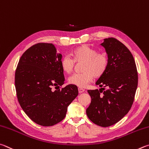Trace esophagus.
I'll list each match as a JSON object with an SVG mask.
<instances>
[{"mask_svg": "<svg viewBox=\"0 0 149 149\" xmlns=\"http://www.w3.org/2000/svg\"><path fill=\"white\" fill-rule=\"evenodd\" d=\"M79 92L80 93H83L84 92V89H83V88H79Z\"/></svg>", "mask_w": 149, "mask_h": 149, "instance_id": "obj_1", "label": "esophagus"}]
</instances>
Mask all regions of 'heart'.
Listing matches in <instances>:
<instances>
[{
    "instance_id": "obj_1",
    "label": "heart",
    "mask_w": 149,
    "mask_h": 149,
    "mask_svg": "<svg viewBox=\"0 0 149 149\" xmlns=\"http://www.w3.org/2000/svg\"><path fill=\"white\" fill-rule=\"evenodd\" d=\"M73 59L69 56H64L60 65L65 72L69 74L74 67V62H83L82 73L70 76L68 81L69 84L78 87L84 88L93 80V78H100L105 72L109 65L108 57L105 54L97 53L96 49L82 45L77 47L72 52Z\"/></svg>"
}]
</instances>
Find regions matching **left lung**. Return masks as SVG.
Returning <instances> with one entry per match:
<instances>
[{"label": "left lung", "instance_id": "1", "mask_svg": "<svg viewBox=\"0 0 149 149\" xmlns=\"http://www.w3.org/2000/svg\"><path fill=\"white\" fill-rule=\"evenodd\" d=\"M103 40L101 46L107 54L109 65L95 83L100 89L88 90L92 101L86 114L94 124L108 127L120 120L131 109L138 75L134 58L127 47L114 38Z\"/></svg>", "mask_w": 149, "mask_h": 149}]
</instances>
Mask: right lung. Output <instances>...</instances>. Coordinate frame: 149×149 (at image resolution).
<instances>
[{"label":"right lung","instance_id":"right-lung-1","mask_svg":"<svg viewBox=\"0 0 149 149\" xmlns=\"http://www.w3.org/2000/svg\"><path fill=\"white\" fill-rule=\"evenodd\" d=\"M62 55L51 43H38L27 49L19 59L15 86L20 106L37 124L52 126L61 122L67 107L79 94L77 86L64 84L60 65ZM58 89L54 91L52 87Z\"/></svg>","mask_w":149,"mask_h":149}]
</instances>
